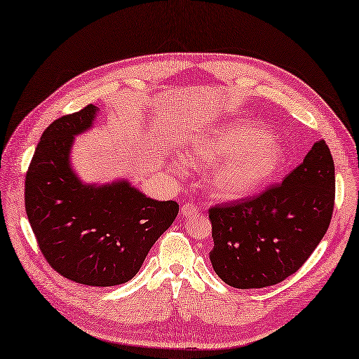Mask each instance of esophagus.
Instances as JSON below:
<instances>
[{"instance_id":"esophagus-1","label":"esophagus","mask_w":359,"mask_h":359,"mask_svg":"<svg viewBox=\"0 0 359 359\" xmlns=\"http://www.w3.org/2000/svg\"><path fill=\"white\" fill-rule=\"evenodd\" d=\"M181 214L184 217H191V215H196L199 214V208L198 206H194L193 203H184L181 206Z\"/></svg>"}]
</instances>
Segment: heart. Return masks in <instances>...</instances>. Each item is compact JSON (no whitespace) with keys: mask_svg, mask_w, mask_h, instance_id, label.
<instances>
[{"mask_svg":"<svg viewBox=\"0 0 359 359\" xmlns=\"http://www.w3.org/2000/svg\"><path fill=\"white\" fill-rule=\"evenodd\" d=\"M186 158L199 168H210L219 159L206 184L210 194L220 201H241L278 175L285 151L259 124L235 119L193 136ZM172 170L182 173L184 165L173 163Z\"/></svg>","mask_w":359,"mask_h":359,"instance_id":"1","label":"heart"}]
</instances>
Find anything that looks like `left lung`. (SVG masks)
Returning a JSON list of instances; mask_svg holds the SVG:
<instances>
[{"mask_svg":"<svg viewBox=\"0 0 359 359\" xmlns=\"http://www.w3.org/2000/svg\"><path fill=\"white\" fill-rule=\"evenodd\" d=\"M334 196V160L322 139L281 186L210 210L215 274L232 287L255 289L297 273L328 231Z\"/></svg>","mask_w":359,"mask_h":359,"instance_id":"left-lung-1","label":"left lung"}]
</instances>
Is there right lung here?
<instances>
[{
	"label": "right lung",
	"instance_id": "obj_1",
	"mask_svg": "<svg viewBox=\"0 0 359 359\" xmlns=\"http://www.w3.org/2000/svg\"><path fill=\"white\" fill-rule=\"evenodd\" d=\"M100 109L58 118L41 135L25 180V210L49 265L76 283H127L180 206L156 201L126 178L83 182L72 165L74 137L94 127Z\"/></svg>",
	"mask_w": 359,
	"mask_h": 359
}]
</instances>
